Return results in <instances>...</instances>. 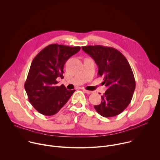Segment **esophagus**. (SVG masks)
I'll return each instance as SVG.
<instances>
[{
	"label": "esophagus",
	"instance_id": "esophagus-1",
	"mask_svg": "<svg viewBox=\"0 0 160 160\" xmlns=\"http://www.w3.org/2000/svg\"><path fill=\"white\" fill-rule=\"evenodd\" d=\"M83 92H85V93H87V94H91V93L92 92V91L87 90H86V89H85V88H83Z\"/></svg>",
	"mask_w": 160,
	"mask_h": 160
}]
</instances>
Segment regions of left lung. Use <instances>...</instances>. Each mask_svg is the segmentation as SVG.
<instances>
[{"label":"left lung","mask_w":160,"mask_h":160,"mask_svg":"<svg viewBox=\"0 0 160 160\" xmlns=\"http://www.w3.org/2000/svg\"><path fill=\"white\" fill-rule=\"evenodd\" d=\"M98 66L99 77H102L108 90L99 105L94 106L100 115L115 117L128 106L135 88V80L132 68L125 57L118 50L102 45L82 47Z\"/></svg>","instance_id":"left-lung-1"}]
</instances>
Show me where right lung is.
I'll return each instance as SVG.
<instances>
[{
    "label": "right lung",
    "mask_w": 160,
    "mask_h": 160,
    "mask_svg": "<svg viewBox=\"0 0 160 160\" xmlns=\"http://www.w3.org/2000/svg\"><path fill=\"white\" fill-rule=\"evenodd\" d=\"M80 50L56 43L43 49L33 59L25 83L28 99L34 108L45 116L55 115L68 102L75 90L57 86V78H63L66 61Z\"/></svg>",
    "instance_id": "1"
}]
</instances>
